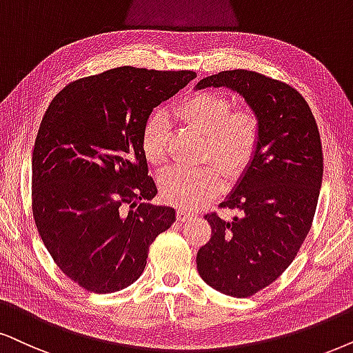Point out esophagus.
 <instances>
[{"label": "esophagus", "mask_w": 353, "mask_h": 353, "mask_svg": "<svg viewBox=\"0 0 353 353\" xmlns=\"http://www.w3.org/2000/svg\"><path fill=\"white\" fill-rule=\"evenodd\" d=\"M192 216H194V213L189 212V210H185V208L177 210V220L179 221H187V220H190Z\"/></svg>", "instance_id": "1"}]
</instances>
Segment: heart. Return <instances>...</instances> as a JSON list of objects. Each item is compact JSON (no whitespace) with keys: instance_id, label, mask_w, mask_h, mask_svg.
Instances as JSON below:
<instances>
[{"instance_id":"1","label":"heart","mask_w":353,"mask_h":353,"mask_svg":"<svg viewBox=\"0 0 353 353\" xmlns=\"http://www.w3.org/2000/svg\"><path fill=\"white\" fill-rule=\"evenodd\" d=\"M176 117L203 135V161L220 164L230 179H238L256 158L262 138L261 117L251 105H234L220 92L199 91L184 97ZM169 122L154 112L145 120L140 145L146 161L161 169L169 161ZM221 168V169H222ZM215 164L172 169L161 177V195L168 203L195 208L223 189V173Z\"/></svg>"}]
</instances>
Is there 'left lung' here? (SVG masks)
I'll return each mask as SVG.
<instances>
[{
  "mask_svg": "<svg viewBox=\"0 0 353 353\" xmlns=\"http://www.w3.org/2000/svg\"><path fill=\"white\" fill-rule=\"evenodd\" d=\"M226 86L261 117L259 151L233 194L207 213L212 238L197 252L203 282L225 295L246 298L275 282L310 233L323 182V145L310 105L290 84L257 71L230 70L197 88Z\"/></svg>",
  "mask_w": 353,
  "mask_h": 353,
  "instance_id": "8db88e82",
  "label": "left lung"
}]
</instances>
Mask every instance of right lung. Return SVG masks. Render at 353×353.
Wrapping results in <instances>:
<instances>
[{
	"label": "right lung",
	"mask_w": 353,
	"mask_h": 353,
	"mask_svg": "<svg viewBox=\"0 0 353 353\" xmlns=\"http://www.w3.org/2000/svg\"><path fill=\"white\" fill-rule=\"evenodd\" d=\"M194 71L119 66L79 78L46 110L32 154V213L55 264L91 293L119 292L143 274L151 243L171 228L140 137L156 105Z\"/></svg>",
	"instance_id": "obj_1"
}]
</instances>
